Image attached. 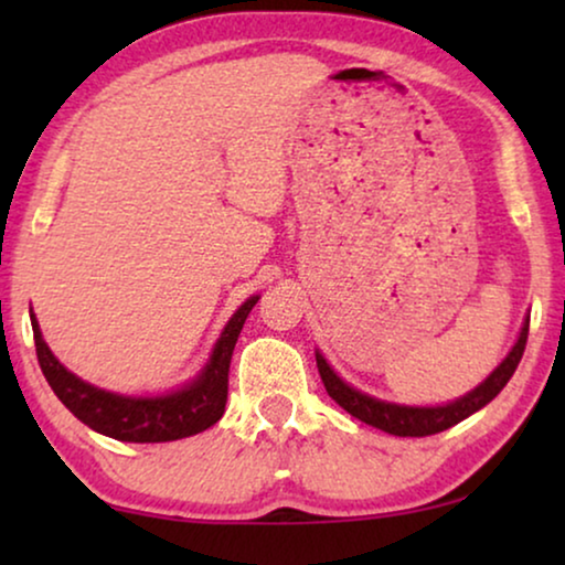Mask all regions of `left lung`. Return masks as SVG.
<instances>
[{
	"label": "left lung",
	"mask_w": 565,
	"mask_h": 565,
	"mask_svg": "<svg viewBox=\"0 0 565 565\" xmlns=\"http://www.w3.org/2000/svg\"><path fill=\"white\" fill-rule=\"evenodd\" d=\"M527 331H530V321H524L522 334L516 339L514 350L509 352V358L501 362V365L493 370V373L486 377L476 391H470L468 396L458 398L455 404L435 406V408L396 406V404H385V401L370 398L365 393L350 388L344 381H339L337 373L327 365V360H323L321 354H316V365H319L323 388H327L329 396L334 398L347 414H352L354 419L365 422L370 427L383 429L396 437H427V435H437V431L455 427V424L468 419L470 414H476L478 408H483L489 401L499 396V391L504 388L509 377L514 375L516 365H520L524 344H527Z\"/></svg>",
	"instance_id": "left-lung-1"
}]
</instances>
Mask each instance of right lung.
<instances>
[{
  "label": "right lung",
  "instance_id": "right-lung-1",
  "mask_svg": "<svg viewBox=\"0 0 565 565\" xmlns=\"http://www.w3.org/2000/svg\"><path fill=\"white\" fill-rule=\"evenodd\" d=\"M257 300L259 298H249L234 313V319L223 329L203 375L195 383H190L188 388L169 393V396L126 398L79 381L53 358L49 344L43 342L35 316H30L33 319L35 354L45 381H49L61 404L76 419L87 424L89 429L120 439V443H172V439L198 435V431L213 427L223 416L228 396L231 354H234L246 316H249Z\"/></svg>",
  "mask_w": 565,
  "mask_h": 565
}]
</instances>
